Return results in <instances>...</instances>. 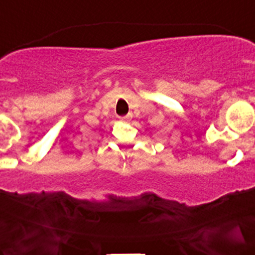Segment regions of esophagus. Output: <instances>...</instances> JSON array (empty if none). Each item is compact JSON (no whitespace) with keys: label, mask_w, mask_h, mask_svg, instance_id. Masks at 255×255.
I'll return each instance as SVG.
<instances>
[{"label":"esophagus","mask_w":255,"mask_h":255,"mask_svg":"<svg viewBox=\"0 0 255 255\" xmlns=\"http://www.w3.org/2000/svg\"><path fill=\"white\" fill-rule=\"evenodd\" d=\"M131 118H132V115H127V116H124V117H122V121L123 122H128V121H130V119Z\"/></svg>","instance_id":"esophagus-1"}]
</instances>
